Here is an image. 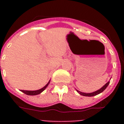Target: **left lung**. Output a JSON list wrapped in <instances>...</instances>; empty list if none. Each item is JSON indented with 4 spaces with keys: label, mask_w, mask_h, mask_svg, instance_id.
Returning <instances> with one entry per match:
<instances>
[{
    "label": "left lung",
    "mask_w": 124,
    "mask_h": 124,
    "mask_svg": "<svg viewBox=\"0 0 124 124\" xmlns=\"http://www.w3.org/2000/svg\"><path fill=\"white\" fill-rule=\"evenodd\" d=\"M109 83H110V81H108L106 84H105L104 86H103L102 87H101L100 89L96 91H95V92H93V93H82V92L79 91H78V90H76V91H77V92L79 93V94L82 95V96H88V97H92V96H96V95H97V94H99L101 93L102 92L104 91L105 89H106V87L108 86V85L109 84Z\"/></svg>",
    "instance_id": "obj_1"
}]
</instances>
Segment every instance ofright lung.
<instances>
[{"instance_id": "obj_1", "label": "right lung", "mask_w": 124, "mask_h": 124, "mask_svg": "<svg viewBox=\"0 0 124 124\" xmlns=\"http://www.w3.org/2000/svg\"><path fill=\"white\" fill-rule=\"evenodd\" d=\"M49 83H50V81L48 83V84L46 85L45 86H44V87H43V88L40 89H39V90H37V91H25V90H21L22 92H23V93H24V94H25L27 95H30V96H35V95H37V94H40L41 93H42L43 91L45 90L46 89V87L48 86V85L49 84Z\"/></svg>"}]
</instances>
